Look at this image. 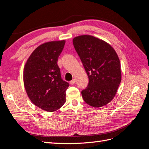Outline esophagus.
I'll use <instances>...</instances> for the list:
<instances>
[{
  "label": "esophagus",
  "instance_id": "1",
  "mask_svg": "<svg viewBox=\"0 0 149 149\" xmlns=\"http://www.w3.org/2000/svg\"><path fill=\"white\" fill-rule=\"evenodd\" d=\"M75 82H76V80L74 79H73V80H71L70 83L71 84H74L75 83Z\"/></svg>",
  "mask_w": 149,
  "mask_h": 149
}]
</instances>
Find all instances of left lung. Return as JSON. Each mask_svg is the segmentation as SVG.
Masks as SVG:
<instances>
[{
    "label": "left lung",
    "mask_w": 149,
    "mask_h": 149,
    "mask_svg": "<svg viewBox=\"0 0 149 149\" xmlns=\"http://www.w3.org/2000/svg\"><path fill=\"white\" fill-rule=\"evenodd\" d=\"M89 78L83 90L84 101L94 107H101L113 100L121 81L120 63L115 49L102 40L83 35L73 40Z\"/></svg>",
    "instance_id": "obj_1"
}]
</instances>
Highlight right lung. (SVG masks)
Masks as SVG:
<instances>
[{
    "instance_id": "1",
    "label": "right lung",
    "mask_w": 149,
    "mask_h": 149,
    "mask_svg": "<svg viewBox=\"0 0 149 149\" xmlns=\"http://www.w3.org/2000/svg\"><path fill=\"white\" fill-rule=\"evenodd\" d=\"M65 40L40 45L31 53L24 68V83L30 101L47 112H54L65 103L69 83L61 78L58 58Z\"/></svg>"
}]
</instances>
